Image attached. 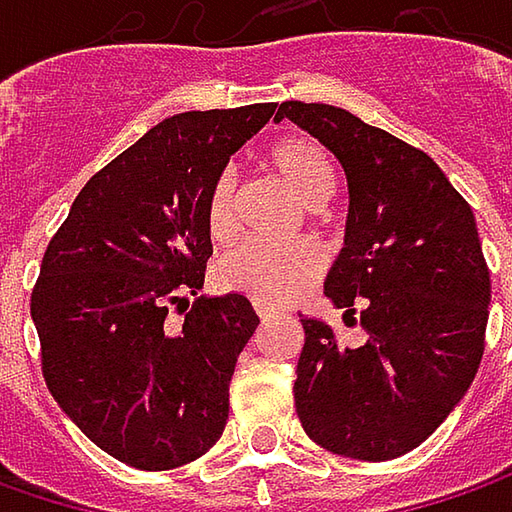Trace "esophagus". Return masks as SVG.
I'll return each mask as SVG.
<instances>
[{
	"label": "esophagus",
	"instance_id": "esophagus-1",
	"mask_svg": "<svg viewBox=\"0 0 512 512\" xmlns=\"http://www.w3.org/2000/svg\"><path fill=\"white\" fill-rule=\"evenodd\" d=\"M256 316L262 319V322H267V319H273V316H279V310L276 307H270V305H262V302H256Z\"/></svg>",
	"mask_w": 512,
	"mask_h": 512
}]
</instances>
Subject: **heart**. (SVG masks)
I'll return each mask as SVG.
<instances>
[{
    "label": "heart",
    "instance_id": "1",
    "mask_svg": "<svg viewBox=\"0 0 512 512\" xmlns=\"http://www.w3.org/2000/svg\"><path fill=\"white\" fill-rule=\"evenodd\" d=\"M262 168L302 202L313 207L325 202L333 190V168L325 150L307 136H282L262 153ZM207 236L225 242L236 225V182L230 173L216 176L205 199ZM325 270V256L313 242L262 245L239 242L216 262V285L230 293L250 296L262 305H282L302 293Z\"/></svg>",
    "mask_w": 512,
    "mask_h": 512
}]
</instances>
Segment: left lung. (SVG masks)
<instances>
[{"label":"left lung","mask_w":512,"mask_h":512,"mask_svg":"<svg viewBox=\"0 0 512 512\" xmlns=\"http://www.w3.org/2000/svg\"><path fill=\"white\" fill-rule=\"evenodd\" d=\"M342 162L350 190L344 247L325 296L362 322L359 347L302 319L293 399L330 453L387 462L447 419L482 364L490 270L473 210L424 150L333 105L282 102Z\"/></svg>","instance_id":"8db88e82"}]
</instances>
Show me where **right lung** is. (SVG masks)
I'll use <instances>...</instances> for the list:
<instances>
[{
  "instance_id": "right-lung-1",
  "label": "right lung",
  "mask_w": 512,
  "mask_h": 512,
  "mask_svg": "<svg viewBox=\"0 0 512 512\" xmlns=\"http://www.w3.org/2000/svg\"><path fill=\"white\" fill-rule=\"evenodd\" d=\"M273 110L159 122L90 176L42 256L30 293L42 376L90 442L130 467H182L222 439L227 384L259 316L239 293L190 307L187 296L213 256L207 190Z\"/></svg>"
}]
</instances>
